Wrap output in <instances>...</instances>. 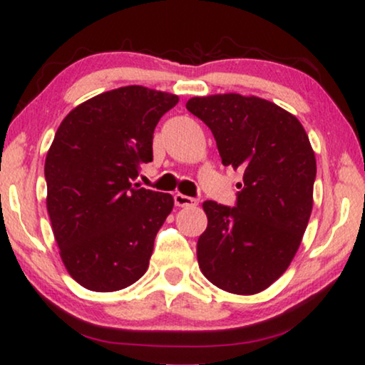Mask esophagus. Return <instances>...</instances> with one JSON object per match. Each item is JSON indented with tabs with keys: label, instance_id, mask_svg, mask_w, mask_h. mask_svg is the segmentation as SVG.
<instances>
[{
	"label": "esophagus",
	"instance_id": "1",
	"mask_svg": "<svg viewBox=\"0 0 365 365\" xmlns=\"http://www.w3.org/2000/svg\"><path fill=\"white\" fill-rule=\"evenodd\" d=\"M173 200L177 207H197V203H198L197 198L187 197V195H183V193H175Z\"/></svg>",
	"mask_w": 365,
	"mask_h": 365
}]
</instances>
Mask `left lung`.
<instances>
[{"label":"left lung","mask_w":365,"mask_h":365,"mask_svg":"<svg viewBox=\"0 0 365 365\" xmlns=\"http://www.w3.org/2000/svg\"><path fill=\"white\" fill-rule=\"evenodd\" d=\"M187 110L212 130L222 163L244 172L237 205L203 202L202 274L225 292L270 287L297 254L314 205L315 153L297 116L259 96H193Z\"/></svg>","instance_id":"1"}]
</instances>
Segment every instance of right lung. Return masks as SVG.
<instances>
[{
	"instance_id": "obj_1",
	"label": "right lung",
	"mask_w": 365,
	"mask_h": 365,
	"mask_svg": "<svg viewBox=\"0 0 365 365\" xmlns=\"http://www.w3.org/2000/svg\"><path fill=\"white\" fill-rule=\"evenodd\" d=\"M178 96L130 85L73 108L46 153V210L63 265L81 287L115 292L148 269L170 193L133 180L153 160V130Z\"/></svg>"
}]
</instances>
